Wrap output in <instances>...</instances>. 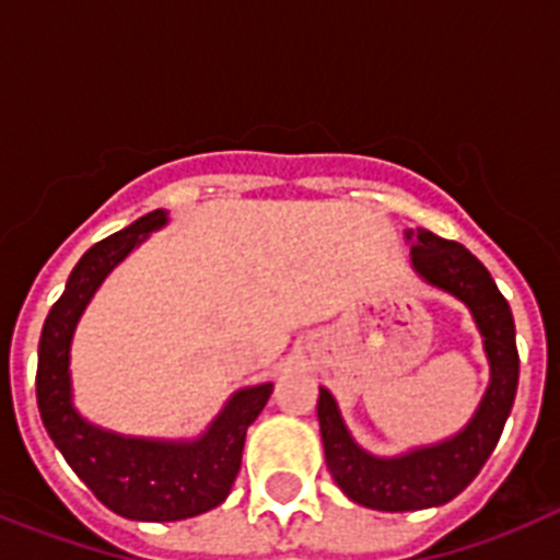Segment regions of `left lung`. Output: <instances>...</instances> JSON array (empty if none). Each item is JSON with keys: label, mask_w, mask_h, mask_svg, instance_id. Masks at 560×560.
Masks as SVG:
<instances>
[{"label": "left lung", "mask_w": 560, "mask_h": 560, "mask_svg": "<svg viewBox=\"0 0 560 560\" xmlns=\"http://www.w3.org/2000/svg\"><path fill=\"white\" fill-rule=\"evenodd\" d=\"M404 235L412 244V269L423 277V283L457 296L471 311L491 364V384L463 432L398 457L364 452L350 438L334 395L319 389L316 415L330 477L355 504L387 513L438 508L465 491L497 448L518 387L516 325L491 271L457 241H446L420 226Z\"/></svg>", "instance_id": "left-lung-1"}]
</instances>
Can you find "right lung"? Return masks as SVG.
Returning a JSON list of instances; mask_svg holds the SVG:
<instances>
[{"instance_id":"obj_1","label":"right lung","mask_w":560,"mask_h":560,"mask_svg":"<svg viewBox=\"0 0 560 560\" xmlns=\"http://www.w3.org/2000/svg\"><path fill=\"white\" fill-rule=\"evenodd\" d=\"M165 224L167 212L153 210L92 246L49 308L38 341L36 398L44 429L89 491L108 511L133 522H179L219 508L241 471L246 429L264 412L275 387L257 384L237 389L196 440L126 438L89 423L72 407L69 345L83 308L108 271L140 246L148 232Z\"/></svg>"}]
</instances>
